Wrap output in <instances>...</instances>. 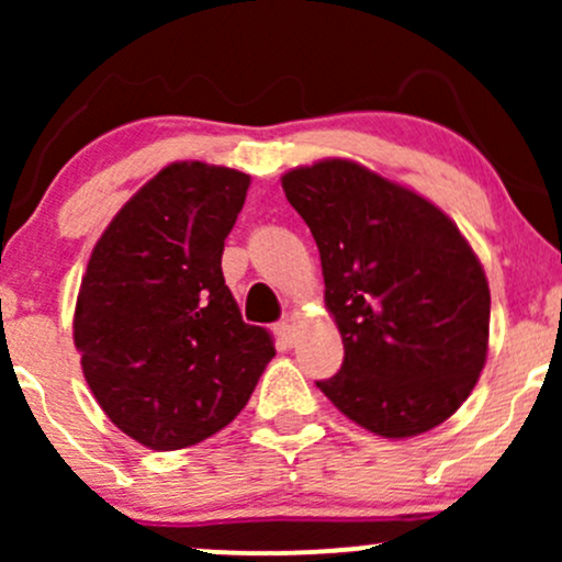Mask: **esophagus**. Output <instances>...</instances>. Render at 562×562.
I'll return each mask as SVG.
<instances>
[{
	"label": "esophagus",
	"instance_id": "obj_1",
	"mask_svg": "<svg viewBox=\"0 0 562 562\" xmlns=\"http://www.w3.org/2000/svg\"><path fill=\"white\" fill-rule=\"evenodd\" d=\"M274 335H277V338H280L285 346H293V340H295V325H293V322H290V319L277 322V325H274Z\"/></svg>",
	"mask_w": 562,
	"mask_h": 562
}]
</instances>
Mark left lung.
I'll return each instance as SVG.
<instances>
[{"mask_svg":"<svg viewBox=\"0 0 562 562\" xmlns=\"http://www.w3.org/2000/svg\"><path fill=\"white\" fill-rule=\"evenodd\" d=\"M282 190L317 243L344 338L338 375L317 389L378 436L441 425L486 364L492 295L479 256L430 200L353 160L301 166Z\"/></svg>","mask_w":562,"mask_h":562,"instance_id":"8db88e82","label":"left lung"}]
</instances>
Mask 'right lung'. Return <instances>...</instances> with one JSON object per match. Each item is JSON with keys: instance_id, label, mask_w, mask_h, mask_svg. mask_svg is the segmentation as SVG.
Wrapping results in <instances>:
<instances>
[{"instance_id": "right-lung-1", "label": "right lung", "mask_w": 562, "mask_h": 562, "mask_svg": "<svg viewBox=\"0 0 562 562\" xmlns=\"http://www.w3.org/2000/svg\"><path fill=\"white\" fill-rule=\"evenodd\" d=\"M250 177L166 166L102 232L81 280L74 344L115 428L173 451L240 415L272 362V335L245 325L222 254Z\"/></svg>"}]
</instances>
